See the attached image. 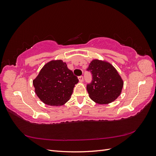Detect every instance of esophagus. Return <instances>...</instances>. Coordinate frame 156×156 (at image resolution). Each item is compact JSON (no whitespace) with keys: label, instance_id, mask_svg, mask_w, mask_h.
Listing matches in <instances>:
<instances>
[{"label":"esophagus","instance_id":"obj_1","mask_svg":"<svg viewBox=\"0 0 156 156\" xmlns=\"http://www.w3.org/2000/svg\"><path fill=\"white\" fill-rule=\"evenodd\" d=\"M78 79H79L80 82H83V81L84 78H83V76H79V77H78Z\"/></svg>","mask_w":156,"mask_h":156}]
</instances>
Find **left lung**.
<instances>
[{
  "instance_id": "1",
  "label": "left lung",
  "mask_w": 156,
  "mask_h": 156,
  "mask_svg": "<svg viewBox=\"0 0 156 156\" xmlns=\"http://www.w3.org/2000/svg\"><path fill=\"white\" fill-rule=\"evenodd\" d=\"M87 70L92 74V83L87 87L91 100L98 104H108L116 100L124 81L115 68L105 60L94 59Z\"/></svg>"
}]
</instances>
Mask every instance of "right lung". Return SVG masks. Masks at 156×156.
<instances>
[{
  "instance_id": "add662e5",
  "label": "right lung",
  "mask_w": 156,
  "mask_h": 156,
  "mask_svg": "<svg viewBox=\"0 0 156 156\" xmlns=\"http://www.w3.org/2000/svg\"><path fill=\"white\" fill-rule=\"evenodd\" d=\"M32 82L35 93L42 102L61 106L69 100L79 80L66 63L62 60H53L44 66Z\"/></svg>"
}]
</instances>
